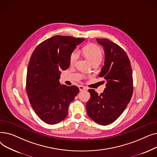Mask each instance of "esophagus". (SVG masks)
<instances>
[{
    "instance_id": "1",
    "label": "esophagus",
    "mask_w": 157,
    "mask_h": 157,
    "mask_svg": "<svg viewBox=\"0 0 157 157\" xmlns=\"http://www.w3.org/2000/svg\"><path fill=\"white\" fill-rule=\"evenodd\" d=\"M79 90L81 92V91H83V90H86V87H85V86H79Z\"/></svg>"
}]
</instances>
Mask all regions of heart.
Segmentation results:
<instances>
[{
    "label": "heart",
    "instance_id": "obj_1",
    "mask_svg": "<svg viewBox=\"0 0 157 157\" xmlns=\"http://www.w3.org/2000/svg\"><path fill=\"white\" fill-rule=\"evenodd\" d=\"M83 54L86 59L92 64L95 62H99L102 59V52L101 49L97 45L90 44L86 46L83 50ZM79 57V53L78 51H74L70 56V63L74 64L76 63Z\"/></svg>",
    "mask_w": 157,
    "mask_h": 157
}]
</instances>
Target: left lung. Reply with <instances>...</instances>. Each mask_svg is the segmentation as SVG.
<instances>
[{
	"label": "left lung",
	"instance_id": "left-lung-1",
	"mask_svg": "<svg viewBox=\"0 0 157 157\" xmlns=\"http://www.w3.org/2000/svg\"><path fill=\"white\" fill-rule=\"evenodd\" d=\"M96 40L104 49V65L99 76L106 84L100 95L94 90H88L90 98L86 105V111L98 124L107 125L120 116L131 99L132 71L127 53L120 46L107 39Z\"/></svg>",
	"mask_w": 157,
	"mask_h": 157
}]
</instances>
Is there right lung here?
Returning a JSON list of instances; mask_svg holds the SVG:
<instances>
[{
	"mask_svg": "<svg viewBox=\"0 0 157 157\" xmlns=\"http://www.w3.org/2000/svg\"><path fill=\"white\" fill-rule=\"evenodd\" d=\"M85 39L56 36L40 43L28 65L26 90L33 109L41 120L54 125L67 117L69 104L79 92L76 86L60 85V71L67 69L70 56Z\"/></svg>",
	"mask_w": 157,
	"mask_h": 157,
	"instance_id": "right-lung-1",
	"label": "right lung"
}]
</instances>
